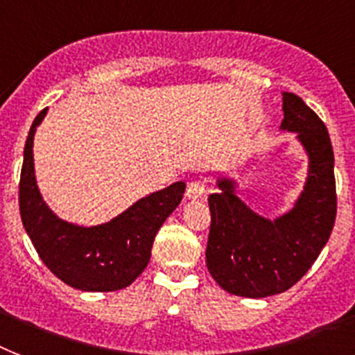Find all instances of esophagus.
Listing matches in <instances>:
<instances>
[{
  "instance_id": "esophagus-1",
  "label": "esophagus",
  "mask_w": 355,
  "mask_h": 355,
  "mask_svg": "<svg viewBox=\"0 0 355 355\" xmlns=\"http://www.w3.org/2000/svg\"><path fill=\"white\" fill-rule=\"evenodd\" d=\"M186 197L189 200H197V198L206 197V184L202 180H193V182L187 184Z\"/></svg>"
}]
</instances>
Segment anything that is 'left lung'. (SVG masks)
Masks as SVG:
<instances>
[{
  "mask_svg": "<svg viewBox=\"0 0 355 355\" xmlns=\"http://www.w3.org/2000/svg\"><path fill=\"white\" fill-rule=\"evenodd\" d=\"M281 129L297 135L308 157L306 182L286 213L266 218L239 197L235 178L218 177L207 198L211 227L206 264L226 292L262 299L286 292L312 268L336 223L334 149L321 118L297 94L282 93Z\"/></svg>",
  "mask_w": 355,
  "mask_h": 355,
  "instance_id": "8db88e82",
  "label": "left lung"
}]
</instances>
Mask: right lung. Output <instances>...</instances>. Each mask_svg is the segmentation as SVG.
Segmentation results:
<instances>
[{
    "instance_id": "add662e5",
    "label": "right lung",
    "mask_w": 355,
    "mask_h": 355,
    "mask_svg": "<svg viewBox=\"0 0 355 355\" xmlns=\"http://www.w3.org/2000/svg\"><path fill=\"white\" fill-rule=\"evenodd\" d=\"M47 109L34 118L23 149L19 213L43 264L82 292H114L129 286L151 259L155 235L182 200L186 184L149 193L125 211L98 226L67 223L45 204L34 175V135Z\"/></svg>"
}]
</instances>
